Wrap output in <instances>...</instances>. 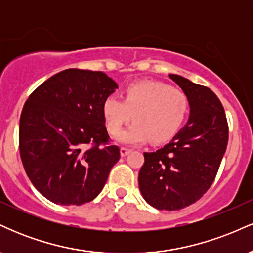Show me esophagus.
<instances>
[{
  "label": "esophagus",
  "instance_id": "34e87169",
  "mask_svg": "<svg viewBox=\"0 0 253 253\" xmlns=\"http://www.w3.org/2000/svg\"><path fill=\"white\" fill-rule=\"evenodd\" d=\"M129 152H132V150L128 149V147H121V149H120V153H121V156H123V157L127 156Z\"/></svg>",
  "mask_w": 253,
  "mask_h": 253
}]
</instances>
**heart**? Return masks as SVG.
<instances>
[{
	"mask_svg": "<svg viewBox=\"0 0 253 253\" xmlns=\"http://www.w3.org/2000/svg\"><path fill=\"white\" fill-rule=\"evenodd\" d=\"M189 112V100L182 90L155 81L135 82L124 89L123 100L109 95L102 103L103 118L110 134L118 135L134 119L119 140L138 145L152 140L164 143L178 132Z\"/></svg>",
	"mask_w": 253,
	"mask_h": 253,
	"instance_id": "1",
	"label": "heart"
}]
</instances>
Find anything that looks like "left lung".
<instances>
[{"label": "left lung", "instance_id": "8db88e82", "mask_svg": "<svg viewBox=\"0 0 253 253\" xmlns=\"http://www.w3.org/2000/svg\"><path fill=\"white\" fill-rule=\"evenodd\" d=\"M169 77L188 96L190 117L169 144L144 152L139 188L159 211H178L201 199L215 179L228 141L227 119L216 95L178 75Z\"/></svg>", "mask_w": 253, "mask_h": 253}]
</instances>
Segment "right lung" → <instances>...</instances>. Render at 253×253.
Listing matches in <instances>:
<instances>
[{"mask_svg":"<svg viewBox=\"0 0 253 253\" xmlns=\"http://www.w3.org/2000/svg\"><path fill=\"white\" fill-rule=\"evenodd\" d=\"M118 88L101 71L68 69L30 95L20 118L19 149L28 178L56 205H83L103 189L120 159L102 103Z\"/></svg>","mask_w":253,"mask_h":253,"instance_id":"add662e5","label":"right lung"}]
</instances>
